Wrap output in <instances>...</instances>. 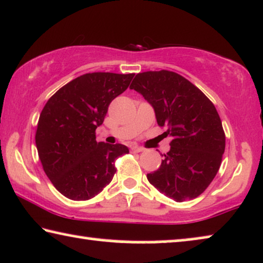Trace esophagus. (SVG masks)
I'll return each mask as SVG.
<instances>
[{
    "label": "esophagus",
    "mask_w": 263,
    "mask_h": 263,
    "mask_svg": "<svg viewBox=\"0 0 263 263\" xmlns=\"http://www.w3.org/2000/svg\"><path fill=\"white\" fill-rule=\"evenodd\" d=\"M132 151H134V152H143L145 151V148L143 147H139V146H133L132 147Z\"/></svg>",
    "instance_id": "1"
}]
</instances>
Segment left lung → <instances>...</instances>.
<instances>
[{"instance_id": "1", "label": "left lung", "mask_w": 263, "mask_h": 263, "mask_svg": "<svg viewBox=\"0 0 263 263\" xmlns=\"http://www.w3.org/2000/svg\"><path fill=\"white\" fill-rule=\"evenodd\" d=\"M130 89L153 107L158 124L171 136L170 151L147 179L161 194L181 202L195 199L220 167L225 134L213 103L196 86L168 70L136 74Z\"/></svg>"}]
</instances>
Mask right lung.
Returning <instances> with one entry per match:
<instances>
[{
    "mask_svg": "<svg viewBox=\"0 0 263 263\" xmlns=\"http://www.w3.org/2000/svg\"><path fill=\"white\" fill-rule=\"evenodd\" d=\"M134 74L88 73L60 88L39 116L35 146L46 176L68 199L89 200L112 181L115 160L129 152L121 143L96 141L110 103Z\"/></svg>",
    "mask_w": 263,
    "mask_h": 263,
    "instance_id": "obj_1",
    "label": "right lung"
}]
</instances>
